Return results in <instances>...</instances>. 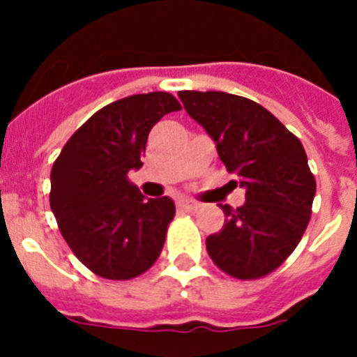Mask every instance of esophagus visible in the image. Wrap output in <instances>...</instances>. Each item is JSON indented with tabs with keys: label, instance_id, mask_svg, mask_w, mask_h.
<instances>
[{
	"label": "esophagus",
	"instance_id": "1",
	"mask_svg": "<svg viewBox=\"0 0 357 357\" xmlns=\"http://www.w3.org/2000/svg\"><path fill=\"white\" fill-rule=\"evenodd\" d=\"M176 207L182 211H197L200 206H198L197 202H191L188 200V198H181V200L176 202Z\"/></svg>",
	"mask_w": 357,
	"mask_h": 357
}]
</instances>
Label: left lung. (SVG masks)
<instances>
[{"label": "left lung", "instance_id": "obj_1", "mask_svg": "<svg viewBox=\"0 0 357 357\" xmlns=\"http://www.w3.org/2000/svg\"><path fill=\"white\" fill-rule=\"evenodd\" d=\"M184 109L214 141L236 185L247 191L206 239L211 259L236 279H259L288 259L311 218L317 182L301 139L259 103L222 91H181Z\"/></svg>", "mask_w": 357, "mask_h": 357}]
</instances>
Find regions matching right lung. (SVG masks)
I'll use <instances>...</instances> for the list:
<instances>
[{
	"mask_svg": "<svg viewBox=\"0 0 357 357\" xmlns=\"http://www.w3.org/2000/svg\"><path fill=\"white\" fill-rule=\"evenodd\" d=\"M175 110L181 103L169 93L109 103L71 135L53 164L50 206L73 254L96 275L137 277L162 250L175 204L146 198L127 175L143 166L153 125Z\"/></svg>",
	"mask_w": 357,
	"mask_h": 357,
	"instance_id": "add662e5",
	"label": "right lung"
}]
</instances>
